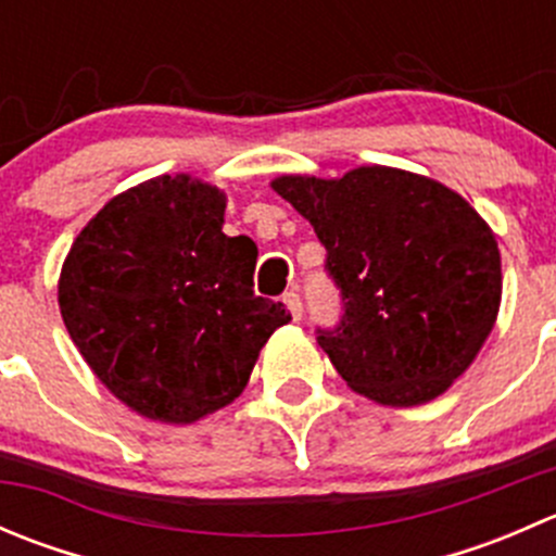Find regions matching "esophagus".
I'll list each match as a JSON object with an SVG mask.
<instances>
[{
	"label": "esophagus",
	"instance_id": "1",
	"mask_svg": "<svg viewBox=\"0 0 556 556\" xmlns=\"http://www.w3.org/2000/svg\"><path fill=\"white\" fill-rule=\"evenodd\" d=\"M285 304H288L290 314H293V319H301L304 317V304H301V295L295 293V290H290V293H285Z\"/></svg>",
	"mask_w": 556,
	"mask_h": 556
}]
</instances>
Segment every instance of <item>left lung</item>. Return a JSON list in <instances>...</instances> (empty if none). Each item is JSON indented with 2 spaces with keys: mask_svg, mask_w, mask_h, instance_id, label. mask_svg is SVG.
<instances>
[{
  "mask_svg": "<svg viewBox=\"0 0 556 556\" xmlns=\"http://www.w3.org/2000/svg\"><path fill=\"white\" fill-rule=\"evenodd\" d=\"M312 223L341 314L317 328L339 377L384 406L433 401L473 363L501 306V250L441 182L390 166L279 177Z\"/></svg>",
  "mask_w": 556,
  "mask_h": 556,
  "instance_id": "left-lung-1",
  "label": "left lung"
}]
</instances>
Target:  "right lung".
Here are the masks:
<instances>
[{"mask_svg": "<svg viewBox=\"0 0 556 556\" xmlns=\"http://www.w3.org/2000/svg\"><path fill=\"white\" fill-rule=\"evenodd\" d=\"M223 212L217 188L164 174L115 195L61 268L72 341L142 417L188 425L231 403L290 323L282 301L255 295L257 247L226 237Z\"/></svg>", "mask_w": 556, "mask_h": 556, "instance_id": "obj_1", "label": "right lung"}]
</instances>
